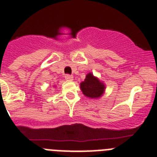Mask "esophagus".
I'll return each mask as SVG.
<instances>
[{"label":"esophagus","mask_w":157,"mask_h":157,"mask_svg":"<svg viewBox=\"0 0 157 157\" xmlns=\"http://www.w3.org/2000/svg\"><path fill=\"white\" fill-rule=\"evenodd\" d=\"M64 78H65V79L67 80V81H72L73 80V75H66L64 76Z\"/></svg>","instance_id":"esophagus-1"}]
</instances>
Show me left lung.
I'll use <instances>...</instances> for the list:
<instances>
[{"label":"left lung","instance_id":"1","mask_svg":"<svg viewBox=\"0 0 157 157\" xmlns=\"http://www.w3.org/2000/svg\"><path fill=\"white\" fill-rule=\"evenodd\" d=\"M80 88L83 94L90 98H98L102 96L105 90L104 85L94 77L92 73L86 75L84 82L80 84Z\"/></svg>","mask_w":157,"mask_h":157}]
</instances>
